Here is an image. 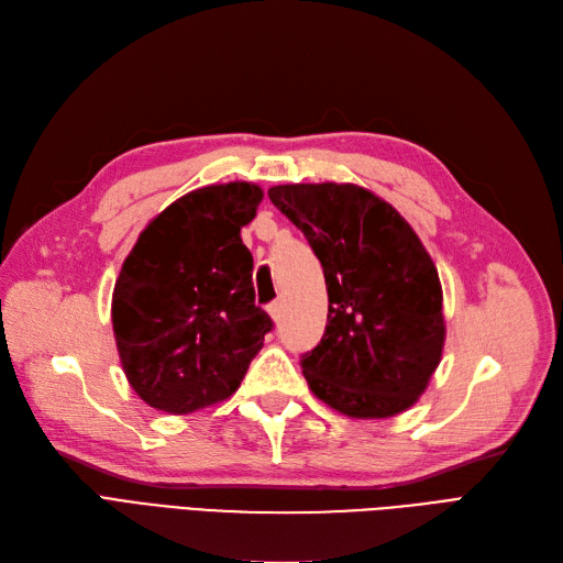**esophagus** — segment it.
I'll return each mask as SVG.
<instances>
[{
	"mask_svg": "<svg viewBox=\"0 0 563 563\" xmlns=\"http://www.w3.org/2000/svg\"><path fill=\"white\" fill-rule=\"evenodd\" d=\"M266 311H268L271 320H274V322H278V320H280V316H283V303H280V301H274V303H268V308H266Z\"/></svg>",
	"mask_w": 563,
	"mask_h": 563,
	"instance_id": "esophagus-1",
	"label": "esophagus"
}]
</instances>
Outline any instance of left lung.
<instances>
[{
	"mask_svg": "<svg viewBox=\"0 0 563 563\" xmlns=\"http://www.w3.org/2000/svg\"><path fill=\"white\" fill-rule=\"evenodd\" d=\"M268 198L311 243L328 285L324 334L301 360L308 388L351 419L413 407L446 339L442 283L419 235L351 183L278 185Z\"/></svg>",
	"mask_w": 563,
	"mask_h": 563,
	"instance_id": "1",
	"label": "left lung"
}]
</instances>
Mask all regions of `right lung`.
<instances>
[{
	"label": "right lung",
	"instance_id": "right-lung-1",
	"mask_svg": "<svg viewBox=\"0 0 563 563\" xmlns=\"http://www.w3.org/2000/svg\"><path fill=\"white\" fill-rule=\"evenodd\" d=\"M262 198L255 183L189 191L123 260L112 328L123 374L150 407L185 416L224 402L262 351L271 318L255 306L241 239Z\"/></svg>",
	"mask_w": 563,
	"mask_h": 563
}]
</instances>
